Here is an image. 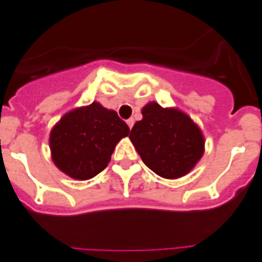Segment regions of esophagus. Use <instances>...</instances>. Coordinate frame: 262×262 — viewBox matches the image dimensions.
Listing matches in <instances>:
<instances>
[{"label": "esophagus", "mask_w": 262, "mask_h": 262, "mask_svg": "<svg viewBox=\"0 0 262 262\" xmlns=\"http://www.w3.org/2000/svg\"><path fill=\"white\" fill-rule=\"evenodd\" d=\"M126 124H128L129 129H132V128H133V125H134V119L133 118L128 119V120H126Z\"/></svg>", "instance_id": "1"}]
</instances>
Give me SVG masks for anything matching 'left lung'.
Segmentation results:
<instances>
[{
	"label": "left lung",
	"mask_w": 262,
	"mask_h": 262,
	"mask_svg": "<svg viewBox=\"0 0 262 262\" xmlns=\"http://www.w3.org/2000/svg\"><path fill=\"white\" fill-rule=\"evenodd\" d=\"M129 138L148 168L165 179H179L194 168L204 153V137L189 115L149 102Z\"/></svg>",
	"instance_id": "8db88e82"
}]
</instances>
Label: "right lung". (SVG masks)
<instances>
[{"label": "right lung", "mask_w": 262, "mask_h": 262, "mask_svg": "<svg viewBox=\"0 0 262 262\" xmlns=\"http://www.w3.org/2000/svg\"><path fill=\"white\" fill-rule=\"evenodd\" d=\"M129 126L114 110L99 102L63 115L50 132L53 162L76 180H89L112 160L116 143L129 134Z\"/></svg>", "instance_id": "add662e5"}]
</instances>
